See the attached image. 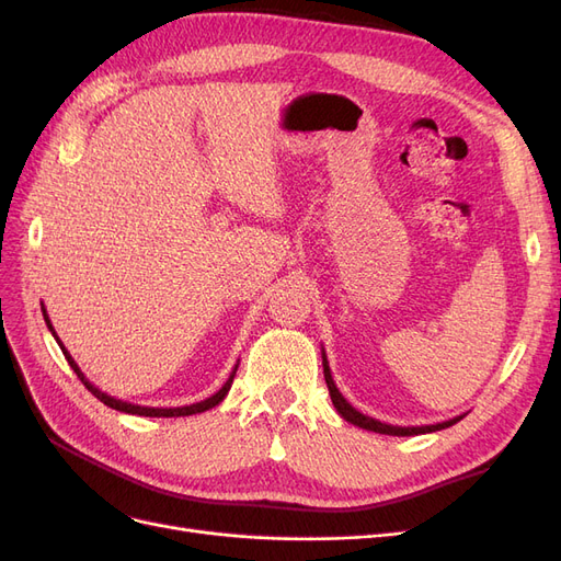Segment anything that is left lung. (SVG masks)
<instances>
[{
	"instance_id": "1",
	"label": "left lung",
	"mask_w": 561,
	"mask_h": 561,
	"mask_svg": "<svg viewBox=\"0 0 561 561\" xmlns=\"http://www.w3.org/2000/svg\"><path fill=\"white\" fill-rule=\"evenodd\" d=\"M322 371H325V381H328V390H330V398H332V404L334 410L342 414L344 421L353 423V426L358 428H365V431H371V433H381V435H398V437H404V435H423V433H435V431H443V428H449L454 426L456 421H461L466 414L461 416H454L449 421H443V423H433V426H390V423H381L377 419L371 416H365L360 414L355 407L339 393V388L332 379V371H330V363H328V355H325V348H322Z\"/></svg>"
}]
</instances>
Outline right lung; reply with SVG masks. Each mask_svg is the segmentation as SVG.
Instances as JSON below:
<instances>
[{
  "label": "right lung",
  "mask_w": 561,
  "mask_h": 561,
  "mask_svg": "<svg viewBox=\"0 0 561 561\" xmlns=\"http://www.w3.org/2000/svg\"><path fill=\"white\" fill-rule=\"evenodd\" d=\"M42 313H44V320H46V328L50 330V334L56 336V342H58L60 351L65 353V358H67V363H70V367L77 371V377L81 379V383L87 386L100 402H105L107 407H112V410H116V412H124V414H138V416H165V419H168V416H192V414H201V412H206V410H213V407L222 402V400H225V396L229 393V388H231L233 377H236V369H239V365H236V367L231 369V375H229L227 383H225L222 388H219L215 396H210V398H206V400H201V402H194V404H184V407H142V404L126 402V400H116V398L107 396L105 390H100L95 383H91L87 377H83V371H81V369H79V365L75 363V358L70 355V351H67V348L62 346V342L58 339V334H56L54 325H50V320H48V313H46V309H44V304H42Z\"/></svg>",
  "instance_id": "obj_1"
}]
</instances>
